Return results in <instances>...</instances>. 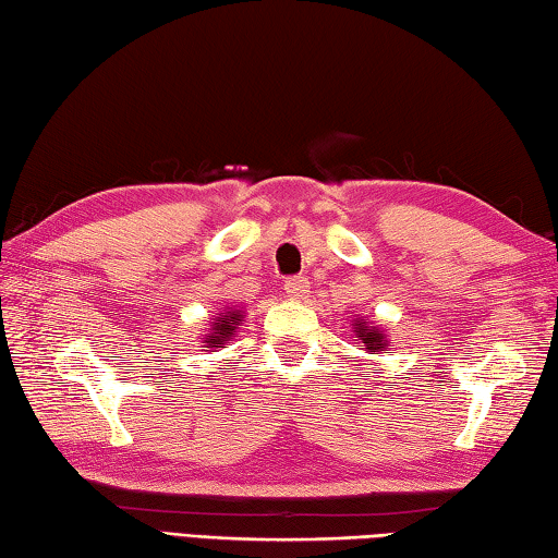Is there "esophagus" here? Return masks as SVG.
Wrapping results in <instances>:
<instances>
[{
    "label": "esophagus",
    "instance_id": "obj_1",
    "mask_svg": "<svg viewBox=\"0 0 558 558\" xmlns=\"http://www.w3.org/2000/svg\"><path fill=\"white\" fill-rule=\"evenodd\" d=\"M284 291L291 299H304L308 294V279L306 277H289L284 281Z\"/></svg>",
    "mask_w": 558,
    "mask_h": 558
}]
</instances>
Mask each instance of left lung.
<instances>
[{"instance_id": "obj_1", "label": "left lung", "mask_w": 558, "mask_h": 558, "mask_svg": "<svg viewBox=\"0 0 558 558\" xmlns=\"http://www.w3.org/2000/svg\"><path fill=\"white\" fill-rule=\"evenodd\" d=\"M355 326H357L355 333H357V338L365 343L367 353H379V350H383V348L387 345V343H385V333H383V330H379V328H373V326H367V324H360V320H357Z\"/></svg>"}]
</instances>
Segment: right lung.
I'll return each instance as SVG.
<instances>
[{
    "instance_id": "1",
    "label": "right lung",
    "mask_w": 558,
    "mask_h": 558,
    "mask_svg": "<svg viewBox=\"0 0 558 558\" xmlns=\"http://www.w3.org/2000/svg\"><path fill=\"white\" fill-rule=\"evenodd\" d=\"M240 311H228V314H225L218 324H213V330L208 333V338H205V343H208L210 348H220L225 340H228L232 333H234V328H238V324H240Z\"/></svg>"
}]
</instances>
